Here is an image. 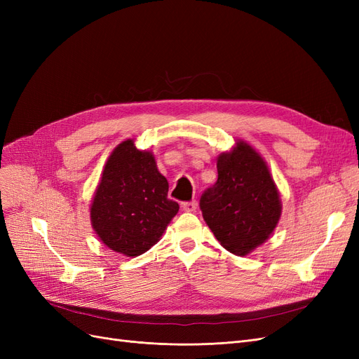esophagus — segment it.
<instances>
[{
    "instance_id": "obj_1",
    "label": "esophagus",
    "mask_w": 359,
    "mask_h": 359,
    "mask_svg": "<svg viewBox=\"0 0 359 359\" xmlns=\"http://www.w3.org/2000/svg\"><path fill=\"white\" fill-rule=\"evenodd\" d=\"M198 208V202H184L182 203V210L187 211V212H194Z\"/></svg>"
}]
</instances>
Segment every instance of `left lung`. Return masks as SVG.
Here are the masks:
<instances>
[{"label":"left lung","instance_id":"left-lung-1","mask_svg":"<svg viewBox=\"0 0 359 359\" xmlns=\"http://www.w3.org/2000/svg\"><path fill=\"white\" fill-rule=\"evenodd\" d=\"M217 172V182L201 198L203 220L227 252L245 256L278 224V189L264 157L245 140L219 156Z\"/></svg>","mask_w":359,"mask_h":359}]
</instances>
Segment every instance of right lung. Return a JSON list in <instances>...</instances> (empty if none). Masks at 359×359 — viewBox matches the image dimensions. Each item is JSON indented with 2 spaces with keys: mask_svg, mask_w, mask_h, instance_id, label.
<instances>
[{
  "mask_svg": "<svg viewBox=\"0 0 359 359\" xmlns=\"http://www.w3.org/2000/svg\"><path fill=\"white\" fill-rule=\"evenodd\" d=\"M169 184L151 151L126 139L107 158L90 208L100 241L127 257L142 255L160 241L180 205L168 199Z\"/></svg>",
  "mask_w": 359,
  "mask_h": 359,
  "instance_id": "right-lung-1",
  "label": "right lung"
}]
</instances>
